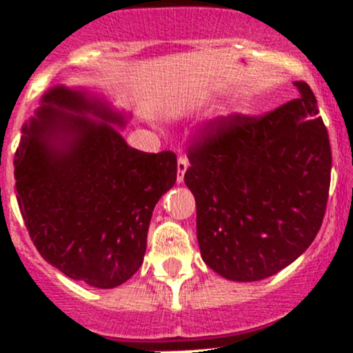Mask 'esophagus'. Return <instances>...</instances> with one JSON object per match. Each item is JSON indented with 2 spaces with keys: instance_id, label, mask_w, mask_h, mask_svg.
<instances>
[{
  "instance_id": "34e87169",
  "label": "esophagus",
  "mask_w": 353,
  "mask_h": 353,
  "mask_svg": "<svg viewBox=\"0 0 353 353\" xmlns=\"http://www.w3.org/2000/svg\"><path fill=\"white\" fill-rule=\"evenodd\" d=\"M188 167H190V162H188L186 157H179V160H177V183L184 181V174H186Z\"/></svg>"
}]
</instances>
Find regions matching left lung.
<instances>
[{
    "label": "left lung",
    "mask_w": 353,
    "mask_h": 353,
    "mask_svg": "<svg viewBox=\"0 0 353 353\" xmlns=\"http://www.w3.org/2000/svg\"><path fill=\"white\" fill-rule=\"evenodd\" d=\"M299 97L263 117L210 124L190 150L184 183L196 199L201 258L220 276L258 282L294 263L325 216L328 131L305 81Z\"/></svg>",
    "instance_id": "1"
}]
</instances>
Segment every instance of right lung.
I'll return each mask as SVG.
<instances>
[{"instance_id":"obj_1","label":"right lung","mask_w":353,"mask_h":353,"mask_svg":"<svg viewBox=\"0 0 353 353\" xmlns=\"http://www.w3.org/2000/svg\"><path fill=\"white\" fill-rule=\"evenodd\" d=\"M130 114L90 88L51 87L22 126L17 201L42 258L73 280L114 288L143 263L152 213L174 186L172 152L131 148Z\"/></svg>"}]
</instances>
